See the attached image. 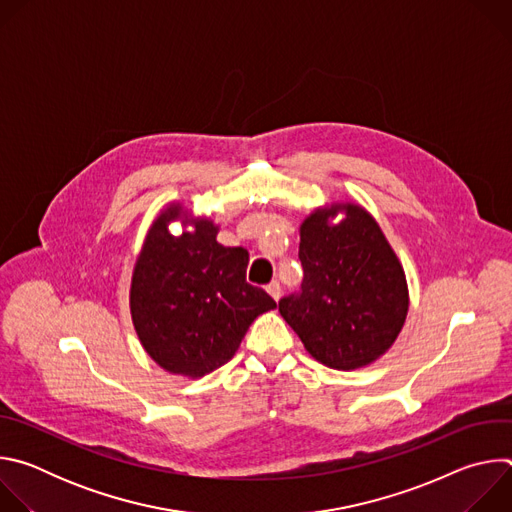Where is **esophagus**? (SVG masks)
<instances>
[{"mask_svg":"<svg viewBox=\"0 0 512 512\" xmlns=\"http://www.w3.org/2000/svg\"><path fill=\"white\" fill-rule=\"evenodd\" d=\"M267 294L273 298V300H279L281 298V283L277 279H273L269 285H267Z\"/></svg>","mask_w":512,"mask_h":512,"instance_id":"obj_1","label":"esophagus"}]
</instances>
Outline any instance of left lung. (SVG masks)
Listing matches in <instances>:
<instances>
[{
	"label": "left lung",
	"mask_w": 512,
	"mask_h": 512,
	"mask_svg": "<svg viewBox=\"0 0 512 512\" xmlns=\"http://www.w3.org/2000/svg\"><path fill=\"white\" fill-rule=\"evenodd\" d=\"M345 218L332 226L329 216ZM300 291L279 300V314L306 350L338 371L360 369L399 336L409 294L405 271L375 218L358 204L314 210L300 229Z\"/></svg>",
	"instance_id": "left-lung-1"
}]
</instances>
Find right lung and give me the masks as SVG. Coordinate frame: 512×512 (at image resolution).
I'll use <instances>...</instances> for the list:
<instances>
[{
    "label": "right lung",
    "instance_id": "obj_1",
    "mask_svg": "<svg viewBox=\"0 0 512 512\" xmlns=\"http://www.w3.org/2000/svg\"><path fill=\"white\" fill-rule=\"evenodd\" d=\"M178 204L160 214L131 279L135 332L162 369L202 377L229 362L253 320L277 304L247 283L249 253L216 243V227L198 218L194 231L172 235Z\"/></svg>",
    "mask_w": 512,
    "mask_h": 512
}]
</instances>
